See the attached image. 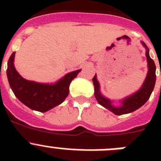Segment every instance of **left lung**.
I'll use <instances>...</instances> for the list:
<instances>
[{"mask_svg": "<svg viewBox=\"0 0 161 161\" xmlns=\"http://www.w3.org/2000/svg\"><path fill=\"white\" fill-rule=\"evenodd\" d=\"M141 43L146 49L145 55L147 57V68H148L147 76L139 90L120 101L121 106H114L112 104L113 102L110 99L102 95L100 90V84L97 79V75H95L94 77L93 78V85H94V96L97 102L101 106L109 109V111H111L116 115L131 113L141 107L147 102L154 89L155 84H156V65L154 61L151 59L149 55V49L147 45L143 42H141Z\"/></svg>", "mask_w": 161, "mask_h": 161, "instance_id": "8db88e82", "label": "left lung"}]
</instances>
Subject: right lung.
Listing matches in <instances>:
<instances>
[{"label":"right lung","mask_w":161,"mask_h":161,"mask_svg":"<svg viewBox=\"0 0 161 161\" xmlns=\"http://www.w3.org/2000/svg\"><path fill=\"white\" fill-rule=\"evenodd\" d=\"M15 52L8 59L7 77L10 88L21 102L33 110L47 112L59 106L69 93V85L81 69L68 72L53 84L38 83L22 77L14 67Z\"/></svg>","instance_id":"right-lung-1"}]
</instances>
